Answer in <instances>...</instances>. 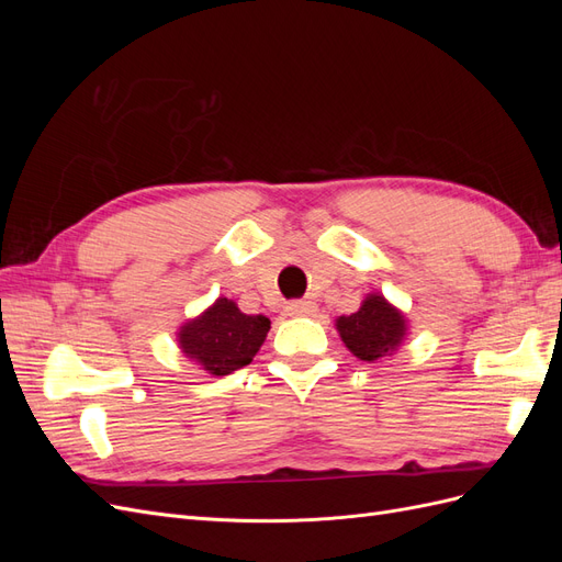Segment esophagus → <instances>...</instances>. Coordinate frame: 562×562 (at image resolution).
I'll return each instance as SVG.
<instances>
[{
	"instance_id": "34e87169",
	"label": "esophagus",
	"mask_w": 562,
	"mask_h": 562,
	"mask_svg": "<svg viewBox=\"0 0 562 562\" xmlns=\"http://www.w3.org/2000/svg\"><path fill=\"white\" fill-rule=\"evenodd\" d=\"M316 312V304L312 300H300V302H291L285 307L288 316H310Z\"/></svg>"
}]
</instances>
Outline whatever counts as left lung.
Listing matches in <instances>:
<instances>
[{"mask_svg": "<svg viewBox=\"0 0 562 562\" xmlns=\"http://www.w3.org/2000/svg\"><path fill=\"white\" fill-rule=\"evenodd\" d=\"M335 328L356 359L375 363L405 342L407 318L382 293H368L359 312L335 318Z\"/></svg>", "mask_w": 562, "mask_h": 562, "instance_id": "obj_1", "label": "left lung"}]
</instances>
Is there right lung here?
Listing matches in <instances>:
<instances>
[{
	"label": "right lung",
	"instance_id": "obj_1",
	"mask_svg": "<svg viewBox=\"0 0 562 562\" xmlns=\"http://www.w3.org/2000/svg\"><path fill=\"white\" fill-rule=\"evenodd\" d=\"M271 323L262 314H244L229 297H217L209 310L182 323L178 347L209 375L223 378L252 361Z\"/></svg>",
	"mask_w": 562,
	"mask_h": 562
}]
</instances>
